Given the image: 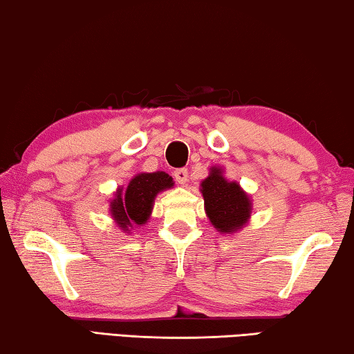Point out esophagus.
I'll return each mask as SVG.
<instances>
[{"instance_id": "esophagus-1", "label": "esophagus", "mask_w": 354, "mask_h": 354, "mask_svg": "<svg viewBox=\"0 0 354 354\" xmlns=\"http://www.w3.org/2000/svg\"><path fill=\"white\" fill-rule=\"evenodd\" d=\"M175 179L181 186H186V183L189 181L187 168H178V170H175Z\"/></svg>"}]
</instances>
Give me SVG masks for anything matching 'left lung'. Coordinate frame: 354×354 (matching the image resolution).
I'll return each instance as SVG.
<instances>
[{
    "label": "left lung",
    "instance_id": "8db88e82",
    "mask_svg": "<svg viewBox=\"0 0 354 354\" xmlns=\"http://www.w3.org/2000/svg\"><path fill=\"white\" fill-rule=\"evenodd\" d=\"M223 173L222 167H211L209 175L200 184V192L211 225L218 233L233 234L248 225L254 206L239 183L230 181Z\"/></svg>",
    "mask_w": 354,
    "mask_h": 354
}]
</instances>
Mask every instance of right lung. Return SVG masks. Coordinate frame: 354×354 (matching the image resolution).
<instances>
[{
    "label": "right lung",
    "instance_id": "add662e5",
    "mask_svg": "<svg viewBox=\"0 0 354 354\" xmlns=\"http://www.w3.org/2000/svg\"><path fill=\"white\" fill-rule=\"evenodd\" d=\"M173 186V178L165 171L137 173L127 187H118L110 200L109 211L116 227L129 234L136 225H147L156 197Z\"/></svg>",
    "mask_w": 354,
    "mask_h": 354
}]
</instances>
